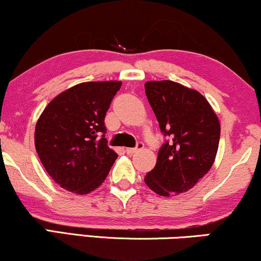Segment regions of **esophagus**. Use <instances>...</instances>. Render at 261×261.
I'll use <instances>...</instances> for the list:
<instances>
[{
	"instance_id": "esophagus-1",
	"label": "esophagus",
	"mask_w": 261,
	"mask_h": 261,
	"mask_svg": "<svg viewBox=\"0 0 261 261\" xmlns=\"http://www.w3.org/2000/svg\"><path fill=\"white\" fill-rule=\"evenodd\" d=\"M144 146H145L144 142L139 141L138 144H137V146H135V147H133V148H126V152L128 153V154H133V153L140 151V149L144 148Z\"/></svg>"
}]
</instances>
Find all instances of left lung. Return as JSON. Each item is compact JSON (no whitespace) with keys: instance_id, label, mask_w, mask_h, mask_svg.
<instances>
[{"instance_id":"obj_1","label":"left lung","mask_w":261,"mask_h":261,"mask_svg":"<svg viewBox=\"0 0 261 261\" xmlns=\"http://www.w3.org/2000/svg\"><path fill=\"white\" fill-rule=\"evenodd\" d=\"M145 92L167 138L145 183L166 197L187 192L212 169L219 148V119L204 96L176 82H147Z\"/></svg>"}]
</instances>
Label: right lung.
<instances>
[{
	"instance_id": "obj_1",
	"label": "right lung",
	"mask_w": 261,
	"mask_h": 261,
	"mask_svg": "<svg viewBox=\"0 0 261 261\" xmlns=\"http://www.w3.org/2000/svg\"><path fill=\"white\" fill-rule=\"evenodd\" d=\"M121 82H87L53 98L35 126V148L52 179L74 194H89L108 176L117 154L105 123Z\"/></svg>"
}]
</instances>
